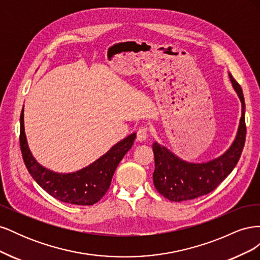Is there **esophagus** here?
Returning a JSON list of instances; mask_svg holds the SVG:
<instances>
[{
	"instance_id": "34e87169",
	"label": "esophagus",
	"mask_w": 260,
	"mask_h": 260,
	"mask_svg": "<svg viewBox=\"0 0 260 260\" xmlns=\"http://www.w3.org/2000/svg\"><path fill=\"white\" fill-rule=\"evenodd\" d=\"M147 137H148V129L145 127H141L137 133V140L140 141V142H142V141H145L147 139Z\"/></svg>"
}]
</instances>
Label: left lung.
<instances>
[{
    "label": "left lung",
    "instance_id": "1",
    "mask_svg": "<svg viewBox=\"0 0 260 260\" xmlns=\"http://www.w3.org/2000/svg\"><path fill=\"white\" fill-rule=\"evenodd\" d=\"M229 78L242 104V115L233 142L224 153L203 162H193L180 158L169 148L154 142L155 157L153 182L164 198L171 202L194 200L214 191L237 166L245 143V102L240 84L231 73Z\"/></svg>",
    "mask_w": 260,
    "mask_h": 260
}]
</instances>
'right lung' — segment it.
Listing matches in <instances>:
<instances>
[{"mask_svg":"<svg viewBox=\"0 0 260 260\" xmlns=\"http://www.w3.org/2000/svg\"><path fill=\"white\" fill-rule=\"evenodd\" d=\"M136 136L137 133L133 132L117 142L89 166L75 172L62 174L46 168L37 161L28 145L23 107L20 114V148L29 174L54 199L74 205H93L103 198L111 185L117 166L132 147Z\"/></svg>","mask_w":260,"mask_h":260,"instance_id":"obj_1","label":"right lung"}]
</instances>
